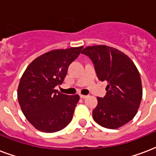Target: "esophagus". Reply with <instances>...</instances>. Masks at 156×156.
Segmentation results:
<instances>
[{"label":"esophagus","mask_w":156,"mask_h":156,"mask_svg":"<svg viewBox=\"0 0 156 156\" xmlns=\"http://www.w3.org/2000/svg\"><path fill=\"white\" fill-rule=\"evenodd\" d=\"M88 97L87 95H83V94H80V98H83V99H84V98H86Z\"/></svg>","instance_id":"34e87169"}]
</instances>
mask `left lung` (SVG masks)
I'll return each instance as SVG.
<instances>
[{
	"label": "left lung",
	"mask_w": 156,
	"mask_h": 156,
	"mask_svg": "<svg viewBox=\"0 0 156 156\" xmlns=\"http://www.w3.org/2000/svg\"><path fill=\"white\" fill-rule=\"evenodd\" d=\"M94 65L100 81H107L106 95L97 98L93 118L99 125L118 129L137 114L142 99V84L137 68L127 55L106 45L89 46L82 51Z\"/></svg>",
	"instance_id": "1"
}]
</instances>
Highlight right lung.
I'll return each mask as SVG.
<instances>
[{"label": "right lung", "instance_id": "add662e5", "mask_svg": "<svg viewBox=\"0 0 156 156\" xmlns=\"http://www.w3.org/2000/svg\"><path fill=\"white\" fill-rule=\"evenodd\" d=\"M83 47L56 49L34 59L22 74L17 98L23 115L34 127L53 133L64 129L73 119L79 95L61 94L68 66L80 54Z\"/></svg>", "mask_w": 156, "mask_h": 156}]
</instances>
